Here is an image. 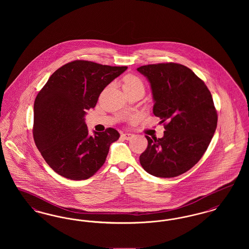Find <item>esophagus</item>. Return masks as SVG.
I'll return each instance as SVG.
<instances>
[{
	"instance_id": "1",
	"label": "esophagus",
	"mask_w": 249,
	"mask_h": 249,
	"mask_svg": "<svg viewBox=\"0 0 249 249\" xmlns=\"http://www.w3.org/2000/svg\"><path fill=\"white\" fill-rule=\"evenodd\" d=\"M122 138L123 139H125V140H130V139H131L134 135L132 134V133H129V132H125V133H122Z\"/></svg>"
}]
</instances>
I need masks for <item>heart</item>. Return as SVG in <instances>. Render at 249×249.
Returning <instances> with one entry per match:
<instances>
[{"label": "heart", "mask_w": 249, "mask_h": 249, "mask_svg": "<svg viewBox=\"0 0 249 249\" xmlns=\"http://www.w3.org/2000/svg\"><path fill=\"white\" fill-rule=\"evenodd\" d=\"M137 85H142V81L135 75H128L124 79L123 87H133Z\"/></svg>", "instance_id": "heart-1"}]
</instances>
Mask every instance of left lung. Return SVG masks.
I'll return each mask as SVG.
<instances>
[{
	"instance_id": "obj_1",
	"label": "left lung",
	"mask_w": 249,
	"mask_h": 249,
	"mask_svg": "<svg viewBox=\"0 0 249 249\" xmlns=\"http://www.w3.org/2000/svg\"><path fill=\"white\" fill-rule=\"evenodd\" d=\"M150 83L155 116L164 124L162 138L145 136L140 163L157 178H176L195 165L206 151L217 124L211 92L190 68L174 62L137 68Z\"/></svg>"
}]
</instances>
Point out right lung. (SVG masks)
Segmentation results:
<instances>
[{"instance_id": "1", "label": "right lung", "mask_w": 249, "mask_h": 249, "mask_svg": "<svg viewBox=\"0 0 249 249\" xmlns=\"http://www.w3.org/2000/svg\"><path fill=\"white\" fill-rule=\"evenodd\" d=\"M127 68L73 60L54 71L36 96L34 139L47 163L59 176L85 180L104 165L119 131L108 128L89 135L85 116L87 110L94 108L107 85Z\"/></svg>"}]
</instances>
